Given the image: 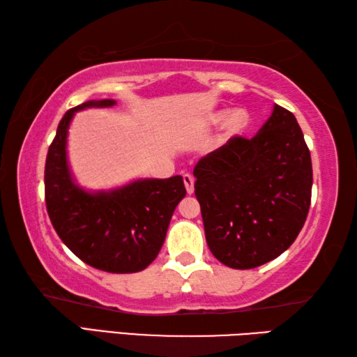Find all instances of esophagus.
Masks as SVG:
<instances>
[{"instance_id": "34e87169", "label": "esophagus", "mask_w": 357, "mask_h": 357, "mask_svg": "<svg viewBox=\"0 0 357 357\" xmlns=\"http://www.w3.org/2000/svg\"><path fill=\"white\" fill-rule=\"evenodd\" d=\"M184 185H185V190L187 193H193V178L190 174H184Z\"/></svg>"}]
</instances>
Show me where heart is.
Returning a JSON list of instances; mask_svg holds the SVG:
<instances>
[{
	"mask_svg": "<svg viewBox=\"0 0 357 357\" xmlns=\"http://www.w3.org/2000/svg\"><path fill=\"white\" fill-rule=\"evenodd\" d=\"M219 119H220V114L214 118V123H217ZM247 123H249V114H247L245 110H234L231 113H228L225 118V126L229 132L243 130L247 126Z\"/></svg>",
	"mask_w": 357,
	"mask_h": 357,
	"instance_id": "obj_1",
	"label": "heart"
}]
</instances>
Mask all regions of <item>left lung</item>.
Here are the masks:
<instances>
[{
    "label": "left lung",
    "instance_id": "8db88e82",
    "mask_svg": "<svg viewBox=\"0 0 357 357\" xmlns=\"http://www.w3.org/2000/svg\"><path fill=\"white\" fill-rule=\"evenodd\" d=\"M193 176L208 247L228 268L252 269L282 255L309 214L310 151L280 105L257 135H234L202 157Z\"/></svg>",
    "mask_w": 357,
    "mask_h": 357
}]
</instances>
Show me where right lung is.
Returning <instances> with one entry per match:
<instances>
[{
    "label": "right lung",
    "instance_id": "1",
    "mask_svg": "<svg viewBox=\"0 0 357 357\" xmlns=\"http://www.w3.org/2000/svg\"><path fill=\"white\" fill-rule=\"evenodd\" d=\"M114 104L112 99L88 100L59 121L45 160V204L53 228L74 255L105 273L129 274L155 259L185 187L183 176L138 179L96 193L74 184L66 157L72 116L83 108Z\"/></svg>",
    "mask_w": 357,
    "mask_h": 357
}]
</instances>
